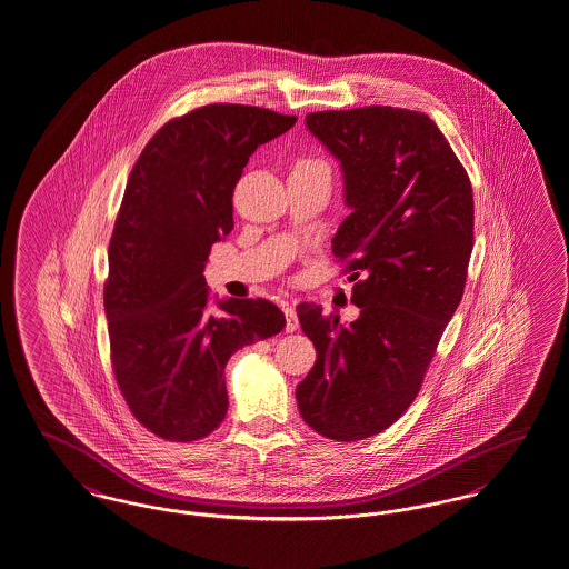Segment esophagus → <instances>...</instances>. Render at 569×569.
Wrapping results in <instances>:
<instances>
[{"label":"esophagus","mask_w":569,"mask_h":569,"mask_svg":"<svg viewBox=\"0 0 569 569\" xmlns=\"http://www.w3.org/2000/svg\"><path fill=\"white\" fill-rule=\"evenodd\" d=\"M283 313H286V332H295L298 328V316L292 305H283Z\"/></svg>","instance_id":"obj_1"}]
</instances>
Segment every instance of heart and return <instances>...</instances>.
Instances as JSON below:
<instances>
[{
	"label": "heart",
	"instance_id": "b5f03b06",
	"mask_svg": "<svg viewBox=\"0 0 569 569\" xmlns=\"http://www.w3.org/2000/svg\"><path fill=\"white\" fill-rule=\"evenodd\" d=\"M298 167H300V169H305V167H323V164L318 162V160H300V162H298Z\"/></svg>",
	"mask_w": 569,
	"mask_h": 569
}]
</instances>
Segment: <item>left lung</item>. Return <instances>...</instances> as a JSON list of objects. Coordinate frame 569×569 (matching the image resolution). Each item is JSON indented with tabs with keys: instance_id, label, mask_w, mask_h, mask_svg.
Here are the masks:
<instances>
[{
	"instance_id": "8db88e82",
	"label": "left lung",
	"mask_w": 569,
	"mask_h": 569,
	"mask_svg": "<svg viewBox=\"0 0 569 569\" xmlns=\"http://www.w3.org/2000/svg\"><path fill=\"white\" fill-rule=\"evenodd\" d=\"M305 122L341 162L351 213L332 253L353 281L360 318L342 326L313 302L296 307L318 351L296 402L309 428L353 442L387 430L421 389L466 288L472 183L423 112L368 106Z\"/></svg>"
}]
</instances>
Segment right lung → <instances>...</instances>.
<instances>
[{
    "label": "right lung",
    "mask_w": 569,
    "mask_h": 569,
    "mask_svg": "<svg viewBox=\"0 0 569 569\" xmlns=\"http://www.w3.org/2000/svg\"><path fill=\"white\" fill-rule=\"evenodd\" d=\"M295 122L253 106H203L160 127L129 176L103 305L116 383L137 421L162 440L213 432L227 417L230 356L286 326L264 298H227L211 313L203 271L211 246L234 227L243 167Z\"/></svg>",
    "instance_id": "obj_1"
}]
</instances>
